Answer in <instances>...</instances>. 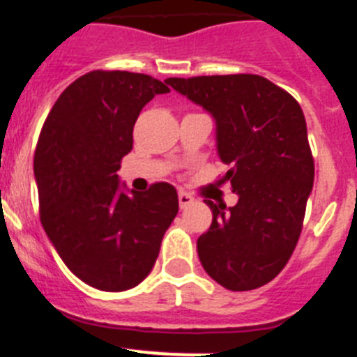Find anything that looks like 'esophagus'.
I'll list each match as a JSON object with an SVG mask.
<instances>
[{"label": "esophagus", "mask_w": 357, "mask_h": 357, "mask_svg": "<svg viewBox=\"0 0 357 357\" xmlns=\"http://www.w3.org/2000/svg\"><path fill=\"white\" fill-rule=\"evenodd\" d=\"M178 199H179V208H181V210L188 208L192 204V202H194V197H192L190 194H186V192H183V190L179 192Z\"/></svg>", "instance_id": "esophagus-1"}]
</instances>
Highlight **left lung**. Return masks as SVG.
Segmentation results:
<instances>
[{"instance_id":"obj_1","label":"left lung","mask_w":357,"mask_h":357,"mask_svg":"<svg viewBox=\"0 0 357 357\" xmlns=\"http://www.w3.org/2000/svg\"><path fill=\"white\" fill-rule=\"evenodd\" d=\"M217 123L218 156L238 202L213 204L197 252L211 279L233 291L271 282L290 259L303 231L314 163L303 108L258 75L167 78Z\"/></svg>"}]
</instances>
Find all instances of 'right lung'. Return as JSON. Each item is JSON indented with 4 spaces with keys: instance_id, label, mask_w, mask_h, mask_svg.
Wrapping results in <instances>:
<instances>
[{
    "instance_id": "1",
    "label": "right lung",
    "mask_w": 357,
    "mask_h": 357,
    "mask_svg": "<svg viewBox=\"0 0 357 357\" xmlns=\"http://www.w3.org/2000/svg\"><path fill=\"white\" fill-rule=\"evenodd\" d=\"M167 92L153 76L92 70L60 94L38 137L40 222L67 268L98 290L124 291L142 282L178 215L172 185L126 194L117 176L133 147L137 117Z\"/></svg>"
}]
</instances>
